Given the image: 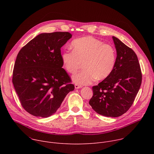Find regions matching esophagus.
<instances>
[{
    "label": "esophagus",
    "instance_id": "1",
    "mask_svg": "<svg viewBox=\"0 0 154 154\" xmlns=\"http://www.w3.org/2000/svg\"><path fill=\"white\" fill-rule=\"evenodd\" d=\"M82 86L81 85H79L78 84H75V89H79V88H81Z\"/></svg>",
    "mask_w": 154,
    "mask_h": 154
}]
</instances>
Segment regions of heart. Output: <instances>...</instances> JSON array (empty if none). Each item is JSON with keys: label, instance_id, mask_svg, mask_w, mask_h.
Listing matches in <instances>:
<instances>
[{"label": "heart", "instance_id": "heart-1", "mask_svg": "<svg viewBox=\"0 0 154 154\" xmlns=\"http://www.w3.org/2000/svg\"><path fill=\"white\" fill-rule=\"evenodd\" d=\"M71 46L73 51H64L61 60L66 71L71 74L79 71L83 63L84 69L72 77L75 83L88 85L96 79L103 80L112 74L116 59V51L112 46L87 36L74 40Z\"/></svg>", "mask_w": 154, "mask_h": 154}]
</instances>
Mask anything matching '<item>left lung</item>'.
I'll use <instances>...</instances> for the list:
<instances>
[{
	"instance_id": "obj_1",
	"label": "left lung",
	"mask_w": 154,
	"mask_h": 154,
	"mask_svg": "<svg viewBox=\"0 0 154 154\" xmlns=\"http://www.w3.org/2000/svg\"><path fill=\"white\" fill-rule=\"evenodd\" d=\"M112 38L117 55L115 68L109 77L93 87V96L89 103L98 114L116 118L127 112L133 104L142 74L135 52L116 37Z\"/></svg>"
}]
</instances>
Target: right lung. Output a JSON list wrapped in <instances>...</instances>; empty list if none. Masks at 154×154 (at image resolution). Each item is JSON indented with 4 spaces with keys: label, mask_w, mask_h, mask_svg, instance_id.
<instances>
[{
    "label": "right lung",
    "mask_w": 154,
    "mask_h": 154,
    "mask_svg": "<svg viewBox=\"0 0 154 154\" xmlns=\"http://www.w3.org/2000/svg\"><path fill=\"white\" fill-rule=\"evenodd\" d=\"M71 37L69 32L42 33L18 53L12 82L22 106L30 114L42 118L52 116L74 90L62 68L60 50Z\"/></svg>",
    "instance_id": "obj_1"
}]
</instances>
